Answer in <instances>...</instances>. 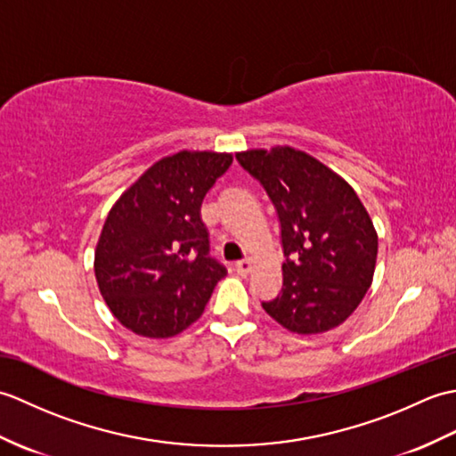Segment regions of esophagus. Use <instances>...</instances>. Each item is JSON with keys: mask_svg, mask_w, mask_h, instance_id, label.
I'll return each mask as SVG.
<instances>
[{"mask_svg": "<svg viewBox=\"0 0 456 456\" xmlns=\"http://www.w3.org/2000/svg\"><path fill=\"white\" fill-rule=\"evenodd\" d=\"M250 270H253V263H250V260H239V263H235V273L240 276L250 274Z\"/></svg>", "mask_w": 456, "mask_h": 456, "instance_id": "34e87169", "label": "esophagus"}]
</instances>
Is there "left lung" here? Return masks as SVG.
Instances as JSON below:
<instances>
[{
  "instance_id": "obj_1",
  "label": "left lung",
  "mask_w": 456,
  "mask_h": 456,
  "mask_svg": "<svg viewBox=\"0 0 456 456\" xmlns=\"http://www.w3.org/2000/svg\"><path fill=\"white\" fill-rule=\"evenodd\" d=\"M273 200L284 247L282 289L265 312L297 335L341 325L372 284L378 235L362 201L312 154L292 147L237 152Z\"/></svg>"
}]
</instances>
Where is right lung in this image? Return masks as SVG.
Instances as JSON below:
<instances>
[{
	"instance_id": "add662e5",
	"label": "right lung",
	"mask_w": 456,
	"mask_h": 456,
	"mask_svg": "<svg viewBox=\"0 0 456 456\" xmlns=\"http://www.w3.org/2000/svg\"><path fill=\"white\" fill-rule=\"evenodd\" d=\"M233 154L180 151L164 157L113 203L94 273L115 319L129 331L168 338L190 327L227 268L209 256L200 209Z\"/></svg>"
}]
</instances>
